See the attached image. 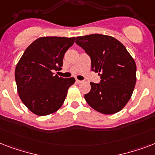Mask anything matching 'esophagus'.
<instances>
[{
    "mask_svg": "<svg viewBox=\"0 0 155 155\" xmlns=\"http://www.w3.org/2000/svg\"><path fill=\"white\" fill-rule=\"evenodd\" d=\"M75 82L77 83V84H80V83H82L81 80H75Z\"/></svg>",
    "mask_w": 155,
    "mask_h": 155,
    "instance_id": "obj_1",
    "label": "esophagus"
}]
</instances>
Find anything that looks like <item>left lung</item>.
I'll list each match as a JSON object with an SVG mask.
<instances>
[{
    "mask_svg": "<svg viewBox=\"0 0 155 155\" xmlns=\"http://www.w3.org/2000/svg\"><path fill=\"white\" fill-rule=\"evenodd\" d=\"M75 43L91 58V68L99 72V84L91 82V91L84 95L87 103L104 114L122 109L134 89L136 63L125 46L113 37L95 35L80 36Z\"/></svg>",
    "mask_w": 155,
    "mask_h": 155,
    "instance_id": "left-lung-1",
    "label": "left lung"
}]
</instances>
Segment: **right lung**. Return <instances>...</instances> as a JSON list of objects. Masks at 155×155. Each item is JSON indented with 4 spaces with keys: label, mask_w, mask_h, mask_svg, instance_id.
<instances>
[{
    "label": "right lung",
    "mask_w": 155,
    "mask_h": 155,
    "mask_svg": "<svg viewBox=\"0 0 155 155\" xmlns=\"http://www.w3.org/2000/svg\"><path fill=\"white\" fill-rule=\"evenodd\" d=\"M75 38L42 37L25 49L16 66L15 80L21 101L38 116L51 114L63 105L75 78L59 77L64 54Z\"/></svg>",
    "instance_id": "1"
}]
</instances>
